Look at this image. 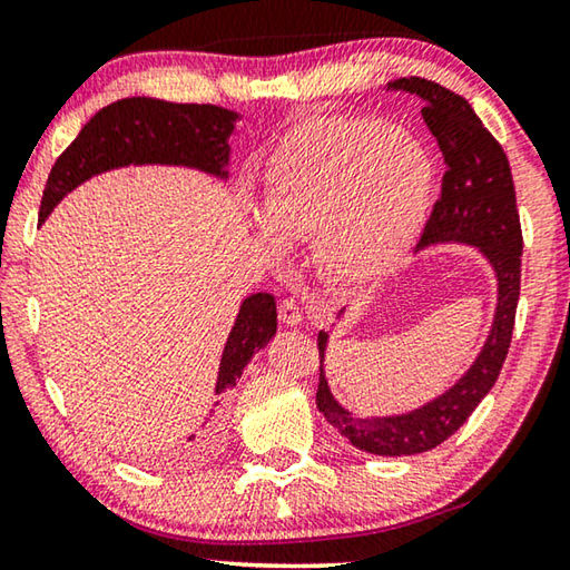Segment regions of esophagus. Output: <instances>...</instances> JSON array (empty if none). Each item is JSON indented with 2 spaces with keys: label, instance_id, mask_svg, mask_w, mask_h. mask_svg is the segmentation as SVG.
<instances>
[{
  "label": "esophagus",
  "instance_id": "34e87169",
  "mask_svg": "<svg viewBox=\"0 0 570 570\" xmlns=\"http://www.w3.org/2000/svg\"><path fill=\"white\" fill-rule=\"evenodd\" d=\"M278 320H282L286 326H298L304 322L302 308L296 306L294 298H284L282 306H278Z\"/></svg>",
  "mask_w": 570,
  "mask_h": 570
}]
</instances>
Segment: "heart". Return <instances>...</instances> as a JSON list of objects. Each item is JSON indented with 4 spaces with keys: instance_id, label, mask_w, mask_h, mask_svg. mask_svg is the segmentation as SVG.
Here are the masks:
<instances>
[{
    "instance_id": "b5f03b06",
    "label": "heart",
    "mask_w": 570,
    "mask_h": 570,
    "mask_svg": "<svg viewBox=\"0 0 570 570\" xmlns=\"http://www.w3.org/2000/svg\"><path fill=\"white\" fill-rule=\"evenodd\" d=\"M430 148L404 128L362 115H320L268 158L262 206L250 216L262 244L316 234V258L334 282H382L420 238L435 198Z\"/></svg>"
}]
</instances>
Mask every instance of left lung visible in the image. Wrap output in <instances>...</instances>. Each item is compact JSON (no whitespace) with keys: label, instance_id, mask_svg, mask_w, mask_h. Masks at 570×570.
Here are the masks:
<instances>
[{"label":"left lung","instance_id":"8db88e82","mask_svg":"<svg viewBox=\"0 0 570 570\" xmlns=\"http://www.w3.org/2000/svg\"><path fill=\"white\" fill-rule=\"evenodd\" d=\"M387 90L417 95L422 100V118L445 158L442 190L432 216L424 226L417 250L438 244H465L488 258L498 282V304L485 344L470 370L450 390L424 402L422 407L387 414V417H360L342 407L330 390L324 374V354L330 334L320 332V390L316 407L340 430L356 450L372 455L400 458L428 452L445 442L465 424L482 397L493 390L513 336L515 308L520 296V218L515 208V188L510 163L500 142L485 130V125L460 98L442 85L424 77H400L387 82ZM344 308L336 316H342Z\"/></svg>","mask_w":570,"mask_h":570}]
</instances>
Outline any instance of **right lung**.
Listing matches in <instances>:
<instances>
[{
	"label": "right lung",
	"mask_w": 570,
	"mask_h": 570,
	"mask_svg": "<svg viewBox=\"0 0 570 570\" xmlns=\"http://www.w3.org/2000/svg\"><path fill=\"white\" fill-rule=\"evenodd\" d=\"M240 115L218 105H183L156 98H125L95 112L50 170L42 193L40 224L80 183L125 166H183L228 178V138ZM276 334V298L250 294L238 306L218 364L216 394L236 387L246 364ZM218 404V402H216ZM220 435V417H210L186 438L180 460L204 458Z\"/></svg>",
	"instance_id": "add662e5"
}]
</instances>
